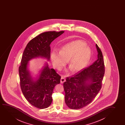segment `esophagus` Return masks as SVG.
<instances>
[{
  "instance_id": "esophagus-1",
  "label": "esophagus",
  "mask_w": 125,
  "mask_h": 125,
  "mask_svg": "<svg viewBox=\"0 0 125 125\" xmlns=\"http://www.w3.org/2000/svg\"><path fill=\"white\" fill-rule=\"evenodd\" d=\"M65 81H66V79L65 78L63 77H62L61 79V83L63 84V82H65Z\"/></svg>"
}]
</instances>
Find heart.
Returning a JSON list of instances; mask_svg holds the SVG:
<instances>
[{
	"label": "heart",
	"instance_id": "obj_1",
	"mask_svg": "<svg viewBox=\"0 0 125 125\" xmlns=\"http://www.w3.org/2000/svg\"><path fill=\"white\" fill-rule=\"evenodd\" d=\"M91 50L85 42L76 40L63 46L60 52L54 50L51 59L54 66L60 70L68 60L73 71H79L87 65L91 57Z\"/></svg>",
	"mask_w": 125,
	"mask_h": 125
}]
</instances>
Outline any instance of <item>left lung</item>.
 Wrapping results in <instances>:
<instances>
[{
    "instance_id": "1",
    "label": "left lung",
    "mask_w": 125,
    "mask_h": 125,
    "mask_svg": "<svg viewBox=\"0 0 125 125\" xmlns=\"http://www.w3.org/2000/svg\"><path fill=\"white\" fill-rule=\"evenodd\" d=\"M97 60L90 66L66 78L63 83L65 102L69 108L79 109L89 104L102 86L105 67L103 53L97 44Z\"/></svg>"
}]
</instances>
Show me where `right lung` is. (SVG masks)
I'll return each mask as SVG.
<instances>
[{"mask_svg":"<svg viewBox=\"0 0 125 125\" xmlns=\"http://www.w3.org/2000/svg\"><path fill=\"white\" fill-rule=\"evenodd\" d=\"M64 31H50L42 33L31 40L24 50L19 67L21 89L25 97L33 106L39 109L48 108L52 100L53 89L60 84L61 76L46 64L41 70L38 80L31 77L27 66L32 58L42 57L50 60L52 42Z\"/></svg>","mask_w":125,"mask_h":125,"instance_id":"right-lung-1","label":"right lung"}]
</instances>
